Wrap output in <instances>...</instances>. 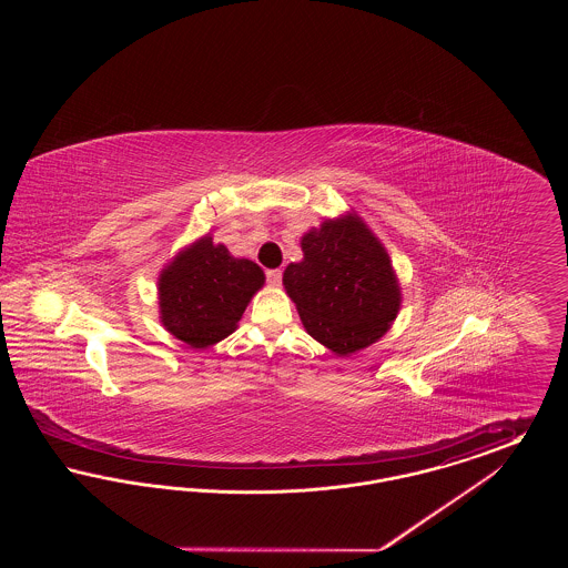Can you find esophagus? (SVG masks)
<instances>
[{"mask_svg":"<svg viewBox=\"0 0 568 568\" xmlns=\"http://www.w3.org/2000/svg\"><path fill=\"white\" fill-rule=\"evenodd\" d=\"M266 276H268L271 285H278L281 278H283V272L278 271V268H272V271L266 272Z\"/></svg>","mask_w":568,"mask_h":568,"instance_id":"34e87169","label":"esophagus"}]
</instances>
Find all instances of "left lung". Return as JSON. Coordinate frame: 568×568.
<instances>
[{
    "label": "left lung",
    "instance_id": "1",
    "mask_svg": "<svg viewBox=\"0 0 568 568\" xmlns=\"http://www.w3.org/2000/svg\"><path fill=\"white\" fill-rule=\"evenodd\" d=\"M302 260L283 272L304 329L329 352L377 343L398 317L403 292L389 253L357 213L324 219L302 239Z\"/></svg>",
    "mask_w": 568,
    "mask_h": 568
}]
</instances>
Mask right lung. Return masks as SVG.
Returning <instances> with one entry per match:
<instances>
[{"label": "right lung", "mask_w": 568, "mask_h": 568, "mask_svg": "<svg viewBox=\"0 0 568 568\" xmlns=\"http://www.w3.org/2000/svg\"><path fill=\"white\" fill-rule=\"evenodd\" d=\"M264 283L266 274L255 262L234 257L225 244L204 234L160 272V322L191 349H206L239 327L246 304Z\"/></svg>", "instance_id": "1"}]
</instances>
